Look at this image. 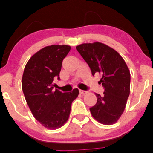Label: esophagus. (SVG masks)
Here are the masks:
<instances>
[{
    "mask_svg": "<svg viewBox=\"0 0 153 153\" xmlns=\"http://www.w3.org/2000/svg\"><path fill=\"white\" fill-rule=\"evenodd\" d=\"M80 91V94H82V95H85V94H86L87 93H88V91H87L80 90V91Z\"/></svg>",
    "mask_w": 153,
    "mask_h": 153,
    "instance_id": "34e87169",
    "label": "esophagus"
}]
</instances>
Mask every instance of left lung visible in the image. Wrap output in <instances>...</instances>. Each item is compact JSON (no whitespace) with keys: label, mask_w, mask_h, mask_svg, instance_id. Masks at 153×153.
Instances as JSON below:
<instances>
[{"label":"left lung","mask_w":153,"mask_h":153,"mask_svg":"<svg viewBox=\"0 0 153 153\" xmlns=\"http://www.w3.org/2000/svg\"><path fill=\"white\" fill-rule=\"evenodd\" d=\"M77 50L90 67L92 75H101L100 83L103 96L96 94L97 103L90 108L93 117L110 125L119 120L124 112L130 92V72L117 51L101 42L81 44Z\"/></svg>","instance_id":"left-lung-1"}]
</instances>
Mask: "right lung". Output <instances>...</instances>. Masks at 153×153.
<instances>
[{
    "instance_id": "1",
    "label": "right lung",
    "mask_w": 153,
    "mask_h": 153,
    "mask_svg": "<svg viewBox=\"0 0 153 153\" xmlns=\"http://www.w3.org/2000/svg\"><path fill=\"white\" fill-rule=\"evenodd\" d=\"M68 45H51L36 52L26 63L22 76V90L34 118L48 129H56L69 118L71 104L79 91L62 93L54 89L59 80L63 59L71 50Z\"/></svg>"
}]
</instances>
